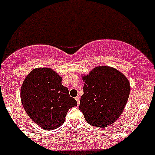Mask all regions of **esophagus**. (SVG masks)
Here are the masks:
<instances>
[{
    "mask_svg": "<svg viewBox=\"0 0 155 155\" xmlns=\"http://www.w3.org/2000/svg\"><path fill=\"white\" fill-rule=\"evenodd\" d=\"M76 101H77L78 105H79V103H80V100H79V96L76 97Z\"/></svg>",
    "mask_w": 155,
    "mask_h": 155,
    "instance_id": "esophagus-1",
    "label": "esophagus"
}]
</instances>
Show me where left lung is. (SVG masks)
<instances>
[{"instance_id": "left-lung-1", "label": "left lung", "mask_w": 155, "mask_h": 155, "mask_svg": "<svg viewBox=\"0 0 155 155\" xmlns=\"http://www.w3.org/2000/svg\"><path fill=\"white\" fill-rule=\"evenodd\" d=\"M84 94L79 110L93 127L113 124L124 110L130 93L128 79L118 70L107 66L95 68L83 76Z\"/></svg>"}]
</instances>
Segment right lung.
<instances>
[{"label":"right lung","instance_id":"add662e5","mask_svg":"<svg viewBox=\"0 0 155 155\" xmlns=\"http://www.w3.org/2000/svg\"><path fill=\"white\" fill-rule=\"evenodd\" d=\"M20 97L27 115L46 130L60 127L68 111L77 106L68 89L62 84V78L46 68L31 71L22 84Z\"/></svg>","mask_w":155,"mask_h":155}]
</instances>
